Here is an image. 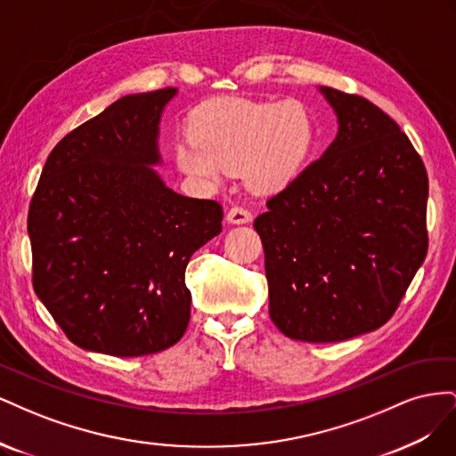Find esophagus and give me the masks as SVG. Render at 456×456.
Listing matches in <instances>:
<instances>
[{
    "mask_svg": "<svg viewBox=\"0 0 456 456\" xmlns=\"http://www.w3.org/2000/svg\"><path fill=\"white\" fill-rule=\"evenodd\" d=\"M226 220L232 224H247L253 220V215L251 211H247L245 207H232L226 215Z\"/></svg>",
    "mask_w": 456,
    "mask_h": 456,
    "instance_id": "esophagus-1",
    "label": "esophagus"
}]
</instances>
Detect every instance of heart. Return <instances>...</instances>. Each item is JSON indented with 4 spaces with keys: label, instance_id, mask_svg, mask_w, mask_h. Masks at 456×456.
Masks as SVG:
<instances>
[{
    "label": "heart",
    "instance_id": "b5f03b06",
    "mask_svg": "<svg viewBox=\"0 0 456 456\" xmlns=\"http://www.w3.org/2000/svg\"><path fill=\"white\" fill-rule=\"evenodd\" d=\"M190 136L175 151L188 176L216 183L226 171H243L253 190L272 191L291 183L305 165L314 119L298 101L213 99L191 116Z\"/></svg>",
    "mask_w": 456,
    "mask_h": 456
}]
</instances>
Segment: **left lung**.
I'll list each match as a JSON object with an SVG mask.
<instances>
[{
	"label": "left lung",
	"instance_id": "left-lung-1",
	"mask_svg": "<svg viewBox=\"0 0 456 456\" xmlns=\"http://www.w3.org/2000/svg\"><path fill=\"white\" fill-rule=\"evenodd\" d=\"M320 91L337 139L268 200L255 230L275 327L295 340L338 342L388 322L424 262L428 175L379 106Z\"/></svg>",
	"mask_w": 456,
	"mask_h": 456
}]
</instances>
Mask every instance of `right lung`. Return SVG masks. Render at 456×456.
<instances>
[{
	"label": "right lung",
	"instance_id": "obj_1",
	"mask_svg": "<svg viewBox=\"0 0 456 456\" xmlns=\"http://www.w3.org/2000/svg\"><path fill=\"white\" fill-rule=\"evenodd\" d=\"M175 87L121 96L53 148L28 211L34 291L76 346L136 357L183 338L190 256L223 207L176 194L154 165Z\"/></svg>",
	"mask_w": 456,
	"mask_h": 456
}]
</instances>
